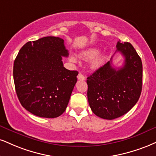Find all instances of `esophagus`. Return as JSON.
Here are the masks:
<instances>
[{"mask_svg":"<svg viewBox=\"0 0 156 156\" xmlns=\"http://www.w3.org/2000/svg\"><path fill=\"white\" fill-rule=\"evenodd\" d=\"M78 80H86V78H85V76H83V74H82V73H79V74L78 75Z\"/></svg>","mask_w":156,"mask_h":156,"instance_id":"1","label":"esophagus"}]
</instances>
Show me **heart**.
I'll return each mask as SVG.
<instances>
[{
    "label": "heart",
    "instance_id": "heart-1",
    "mask_svg": "<svg viewBox=\"0 0 156 156\" xmlns=\"http://www.w3.org/2000/svg\"><path fill=\"white\" fill-rule=\"evenodd\" d=\"M99 53V48H89V49L85 51L83 53L81 54V57L84 58L86 59H92L94 58H95L98 55ZM70 59L72 60L73 62H76L77 58L75 57V56H72L70 57ZM103 61H104V58L102 57H99L95 59L91 63V66H92L94 68H97L102 65Z\"/></svg>",
    "mask_w": 156,
    "mask_h": 156
}]
</instances>
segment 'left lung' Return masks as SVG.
Returning <instances> with one entry per match:
<instances>
[{
	"instance_id": "8db88e82",
	"label": "left lung",
	"mask_w": 156,
	"mask_h": 156,
	"mask_svg": "<svg viewBox=\"0 0 156 156\" xmlns=\"http://www.w3.org/2000/svg\"><path fill=\"white\" fill-rule=\"evenodd\" d=\"M116 51L124 57L123 67L116 70L110 61L87 78L90 108L99 118L112 120L129 112L137 102L142 91L141 58L130 43L119 42Z\"/></svg>"
}]
</instances>
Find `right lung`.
<instances>
[{
    "instance_id": "obj_1",
    "label": "right lung",
    "mask_w": 156,
    "mask_h": 156,
    "mask_svg": "<svg viewBox=\"0 0 156 156\" xmlns=\"http://www.w3.org/2000/svg\"><path fill=\"white\" fill-rule=\"evenodd\" d=\"M69 55L64 40L47 36L29 41L14 62L16 95L23 108L41 118H57L66 110L78 73L67 70L62 57Z\"/></svg>"
}]
</instances>
